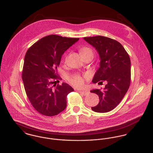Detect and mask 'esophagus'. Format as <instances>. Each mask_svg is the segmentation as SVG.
Listing matches in <instances>:
<instances>
[{"mask_svg":"<svg viewBox=\"0 0 153 153\" xmlns=\"http://www.w3.org/2000/svg\"><path fill=\"white\" fill-rule=\"evenodd\" d=\"M78 92H79L80 94H82L83 96H87V95H88V94H89V91H81V90H78Z\"/></svg>","mask_w":153,"mask_h":153,"instance_id":"esophagus-1","label":"esophagus"}]
</instances>
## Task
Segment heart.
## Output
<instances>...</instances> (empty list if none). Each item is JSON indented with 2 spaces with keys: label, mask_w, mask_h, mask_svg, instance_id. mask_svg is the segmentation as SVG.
<instances>
[{
  "label": "heart",
  "mask_w": 153,
  "mask_h": 153,
  "mask_svg": "<svg viewBox=\"0 0 153 153\" xmlns=\"http://www.w3.org/2000/svg\"><path fill=\"white\" fill-rule=\"evenodd\" d=\"M80 52L82 56L85 55H91L93 56V51L91 48L88 47L81 48ZM71 82L75 87H81L84 84V78L78 75H76L71 78Z\"/></svg>",
  "instance_id": "obj_1"
}]
</instances>
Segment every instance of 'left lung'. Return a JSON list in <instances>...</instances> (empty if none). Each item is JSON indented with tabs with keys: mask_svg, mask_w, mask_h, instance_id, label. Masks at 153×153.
Wrapping results in <instances>:
<instances>
[{
	"mask_svg": "<svg viewBox=\"0 0 153 153\" xmlns=\"http://www.w3.org/2000/svg\"><path fill=\"white\" fill-rule=\"evenodd\" d=\"M88 43L98 52L100 68L92 82L106 81L107 84L101 90L94 89L91 93L97 94L99 104L91 109L99 113H105L114 108L124 97L131 82V60L123 46L113 39L104 36L84 37Z\"/></svg>",
	"mask_w": 153,
	"mask_h": 153,
	"instance_id": "8db88e82",
	"label": "left lung"
}]
</instances>
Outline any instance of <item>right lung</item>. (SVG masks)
Instances as JSON below:
<instances>
[{
  "instance_id": "obj_1",
  "label": "right lung",
  "mask_w": 153,
  "mask_h": 153,
  "mask_svg": "<svg viewBox=\"0 0 153 153\" xmlns=\"http://www.w3.org/2000/svg\"><path fill=\"white\" fill-rule=\"evenodd\" d=\"M79 39L48 36L35 43L25 54L22 74L25 90L34 108L43 115H57L66 107L67 95L74 89L65 82L55 84L59 78L57 68L64 52Z\"/></svg>"
}]
</instances>
